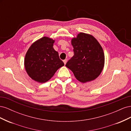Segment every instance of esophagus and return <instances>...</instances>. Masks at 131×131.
I'll use <instances>...</instances> for the list:
<instances>
[{"instance_id": "1", "label": "esophagus", "mask_w": 131, "mask_h": 131, "mask_svg": "<svg viewBox=\"0 0 131 131\" xmlns=\"http://www.w3.org/2000/svg\"><path fill=\"white\" fill-rule=\"evenodd\" d=\"M67 59H64V60H63V62H64V64H66L67 63Z\"/></svg>"}]
</instances>
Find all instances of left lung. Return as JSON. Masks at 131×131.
<instances>
[{
  "label": "left lung",
  "instance_id": "obj_1",
  "mask_svg": "<svg viewBox=\"0 0 131 131\" xmlns=\"http://www.w3.org/2000/svg\"><path fill=\"white\" fill-rule=\"evenodd\" d=\"M74 56L66 65L78 81L86 83L94 80L102 73L105 62L103 50L92 35L80 32L72 39Z\"/></svg>",
  "mask_w": 131,
  "mask_h": 131
}]
</instances>
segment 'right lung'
Here are the masks:
<instances>
[{
	"instance_id": "1",
	"label": "right lung",
	"mask_w": 131,
	"mask_h": 131,
	"mask_svg": "<svg viewBox=\"0 0 131 131\" xmlns=\"http://www.w3.org/2000/svg\"><path fill=\"white\" fill-rule=\"evenodd\" d=\"M55 40L43 37L34 42L26 54L24 65L29 77L39 83L48 81L64 66L53 46Z\"/></svg>"
}]
</instances>
